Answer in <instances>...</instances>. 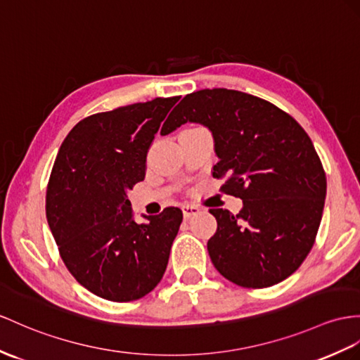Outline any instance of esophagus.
I'll use <instances>...</instances> for the list:
<instances>
[{
  "label": "esophagus",
  "mask_w": 360,
  "mask_h": 360,
  "mask_svg": "<svg viewBox=\"0 0 360 360\" xmlns=\"http://www.w3.org/2000/svg\"><path fill=\"white\" fill-rule=\"evenodd\" d=\"M181 210H183V215H185V218H189V217H194L197 214L201 212V207L197 206V205H189V203H185L181 206Z\"/></svg>",
  "instance_id": "1"
}]
</instances>
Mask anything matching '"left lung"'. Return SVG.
I'll return each instance as SVG.
<instances>
[{
	"mask_svg": "<svg viewBox=\"0 0 360 360\" xmlns=\"http://www.w3.org/2000/svg\"><path fill=\"white\" fill-rule=\"evenodd\" d=\"M162 128L186 122L212 131L220 191L243 200L233 215L209 209L217 232L207 241L214 267L231 283L264 288L284 281L309 255L321 224L327 177L309 134L276 105L243 91L186 94Z\"/></svg>",
	"mask_w": 360,
	"mask_h": 360,
	"instance_id": "1",
	"label": "left lung"
}]
</instances>
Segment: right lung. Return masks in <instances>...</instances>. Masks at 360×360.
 <instances>
[{"mask_svg":"<svg viewBox=\"0 0 360 360\" xmlns=\"http://www.w3.org/2000/svg\"><path fill=\"white\" fill-rule=\"evenodd\" d=\"M179 99L91 114L59 148L47 185V221L70 274L103 300H140L168 266L181 210L165 207L139 224L127 192L145 179L148 150Z\"/></svg>","mask_w":360,"mask_h":360,"instance_id":"add662e5","label":"right lung"}]
</instances>
